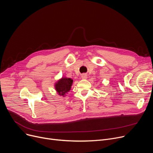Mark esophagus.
Returning a JSON list of instances; mask_svg holds the SVG:
<instances>
[{"instance_id":"esophagus-1","label":"esophagus","mask_w":153,"mask_h":153,"mask_svg":"<svg viewBox=\"0 0 153 153\" xmlns=\"http://www.w3.org/2000/svg\"><path fill=\"white\" fill-rule=\"evenodd\" d=\"M81 78L82 79H86L88 78V76H87V75H86L85 74H82V75H81Z\"/></svg>"}]
</instances>
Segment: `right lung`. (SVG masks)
Masks as SVG:
<instances>
[{"mask_svg": "<svg viewBox=\"0 0 153 153\" xmlns=\"http://www.w3.org/2000/svg\"><path fill=\"white\" fill-rule=\"evenodd\" d=\"M72 83L73 80L71 78L62 77L61 79H59L54 84V88L57 94L63 97H65L71 91Z\"/></svg>", "mask_w": 153, "mask_h": 153, "instance_id": "add662e5", "label": "right lung"}]
</instances>
